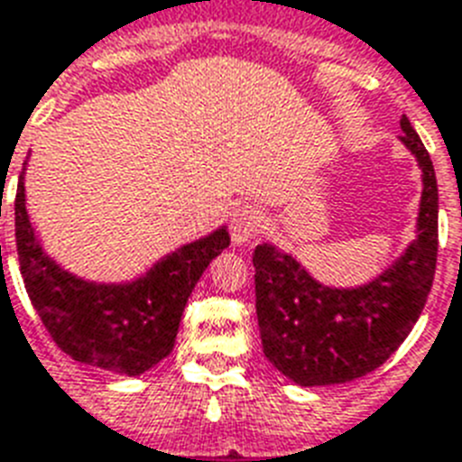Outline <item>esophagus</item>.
Instances as JSON below:
<instances>
[{
    "mask_svg": "<svg viewBox=\"0 0 462 462\" xmlns=\"http://www.w3.org/2000/svg\"><path fill=\"white\" fill-rule=\"evenodd\" d=\"M263 227V213L255 207L244 204L235 211V218H232V242L237 246L254 242L258 237V232Z\"/></svg>",
    "mask_w": 462,
    "mask_h": 462,
    "instance_id": "34e87169",
    "label": "esophagus"
}]
</instances>
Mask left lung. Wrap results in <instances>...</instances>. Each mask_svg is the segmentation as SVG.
Wrapping results in <instances>:
<instances>
[{"label": "left lung", "mask_w": 462, "mask_h": 462, "mask_svg": "<svg viewBox=\"0 0 462 462\" xmlns=\"http://www.w3.org/2000/svg\"><path fill=\"white\" fill-rule=\"evenodd\" d=\"M402 143L418 159L422 197L416 239L393 265L362 286L319 284L273 244L254 251L255 312L263 352L298 385H338L390 359L420 317L437 267L435 166L416 129L402 117Z\"/></svg>", "instance_id": "obj_1"}]
</instances>
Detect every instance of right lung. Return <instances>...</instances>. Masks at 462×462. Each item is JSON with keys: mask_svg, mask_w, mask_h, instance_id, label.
<instances>
[{"mask_svg": "<svg viewBox=\"0 0 462 462\" xmlns=\"http://www.w3.org/2000/svg\"><path fill=\"white\" fill-rule=\"evenodd\" d=\"M25 166L15 192V249L42 324L75 362L122 375H141L173 350L189 293L223 249L218 227L154 263L126 284H96L68 273L44 254L25 208Z\"/></svg>", "mask_w": 462, "mask_h": 462, "instance_id": "1", "label": "right lung"}]
</instances>
